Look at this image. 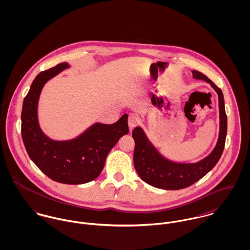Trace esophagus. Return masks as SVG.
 <instances>
[{
	"mask_svg": "<svg viewBox=\"0 0 250 250\" xmlns=\"http://www.w3.org/2000/svg\"><path fill=\"white\" fill-rule=\"evenodd\" d=\"M139 123V117L136 113H130L129 114V118H128V124H129V129L130 131H132L137 124Z\"/></svg>",
	"mask_w": 250,
	"mask_h": 250,
	"instance_id": "esophagus-1",
	"label": "esophagus"
}]
</instances>
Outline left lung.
<instances>
[{
    "label": "left lung",
    "mask_w": 250,
    "mask_h": 250,
    "mask_svg": "<svg viewBox=\"0 0 250 250\" xmlns=\"http://www.w3.org/2000/svg\"><path fill=\"white\" fill-rule=\"evenodd\" d=\"M191 73L194 79L210 83L218 96V138L212 152L202 160L194 163H178L165 157L141 126L135 127L132 135L135 141L134 165L136 171L145 183L157 188L176 190L191 186L214 168L224 149L227 116L222 91L204 74L195 70Z\"/></svg>",
    "instance_id": "1"
}]
</instances>
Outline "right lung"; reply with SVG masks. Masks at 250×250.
Segmentation results:
<instances>
[{"mask_svg": "<svg viewBox=\"0 0 250 250\" xmlns=\"http://www.w3.org/2000/svg\"><path fill=\"white\" fill-rule=\"evenodd\" d=\"M68 68L62 62L36 76L23 102L21 134L31 160L45 175L59 183L81 185L100 175L109 151L129 133L128 114L112 124L95 122L71 140L49 138L38 120L39 97L48 81Z\"/></svg>", "mask_w": 250, "mask_h": 250, "instance_id": "add662e5", "label": "right lung"}]
</instances>
